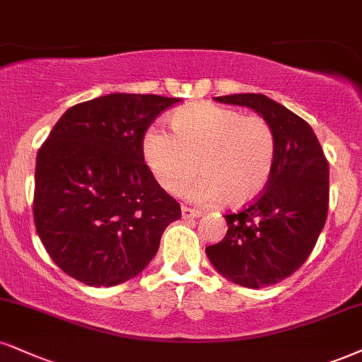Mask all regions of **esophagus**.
Masks as SVG:
<instances>
[{"mask_svg": "<svg viewBox=\"0 0 362 362\" xmlns=\"http://www.w3.org/2000/svg\"><path fill=\"white\" fill-rule=\"evenodd\" d=\"M181 216L185 218V220H193V218L202 216V211H198V209H193L189 206H182L181 208Z\"/></svg>", "mask_w": 362, "mask_h": 362, "instance_id": "34e87169", "label": "esophagus"}]
</instances>
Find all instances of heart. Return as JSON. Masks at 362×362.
<instances>
[{
  "instance_id": "b5f03b06",
  "label": "heart",
  "mask_w": 362,
  "mask_h": 362,
  "mask_svg": "<svg viewBox=\"0 0 362 362\" xmlns=\"http://www.w3.org/2000/svg\"><path fill=\"white\" fill-rule=\"evenodd\" d=\"M173 134L154 127L144 137V158L168 193L189 189L196 202L238 208L255 202L275 166L276 136L258 114L202 102L180 109L171 117Z\"/></svg>"
}]
</instances>
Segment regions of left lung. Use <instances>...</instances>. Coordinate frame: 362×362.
Masks as SVG:
<instances>
[{
  "mask_svg": "<svg viewBox=\"0 0 362 362\" xmlns=\"http://www.w3.org/2000/svg\"><path fill=\"white\" fill-rule=\"evenodd\" d=\"M218 102L247 105L274 127L275 166L255 202L225 215L228 231L206 247L213 267L231 282L262 288L300 269L324 228L329 208V163L304 119L263 93H233Z\"/></svg>",
  "mask_w": 362,
  "mask_h": 362,
  "instance_id": "left-lung-1",
  "label": "left lung"
}]
</instances>
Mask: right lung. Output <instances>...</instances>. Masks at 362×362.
<instances>
[{"instance_id":"right-lung-1","label":"right lung","mask_w":362,"mask_h":362,"mask_svg":"<svg viewBox=\"0 0 362 362\" xmlns=\"http://www.w3.org/2000/svg\"><path fill=\"white\" fill-rule=\"evenodd\" d=\"M180 99L110 93L70 107L40 147L33 220L53 262L112 287L141 274L181 206L144 163V136Z\"/></svg>"}]
</instances>
